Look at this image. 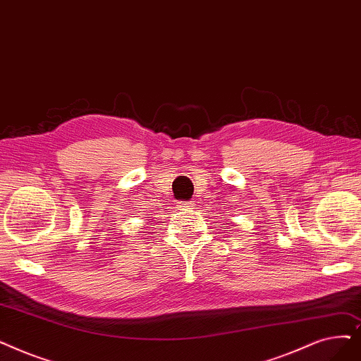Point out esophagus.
Wrapping results in <instances>:
<instances>
[{
    "mask_svg": "<svg viewBox=\"0 0 361 361\" xmlns=\"http://www.w3.org/2000/svg\"><path fill=\"white\" fill-rule=\"evenodd\" d=\"M181 209H195V203L193 202H187V203H183V205H178Z\"/></svg>",
    "mask_w": 361,
    "mask_h": 361,
    "instance_id": "1",
    "label": "esophagus"
}]
</instances>
